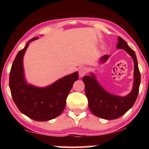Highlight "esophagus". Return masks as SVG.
Wrapping results in <instances>:
<instances>
[{"label":"esophagus","mask_w":149,"mask_h":149,"mask_svg":"<svg viewBox=\"0 0 149 149\" xmlns=\"http://www.w3.org/2000/svg\"><path fill=\"white\" fill-rule=\"evenodd\" d=\"M88 72V68L87 67H81L80 68L79 70V77H84V75L87 74Z\"/></svg>","instance_id":"esophagus-1"}]
</instances>
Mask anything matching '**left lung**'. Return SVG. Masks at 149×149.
Segmentation results:
<instances>
[{"label": "left lung", "instance_id": "left-lung-1", "mask_svg": "<svg viewBox=\"0 0 149 149\" xmlns=\"http://www.w3.org/2000/svg\"><path fill=\"white\" fill-rule=\"evenodd\" d=\"M118 41L117 49L124 50L132 56L134 63V80L132 91L124 97L108 93L99 84L95 75L92 72H90V76L86 75L82 78L91 112L96 116L105 120L117 119L133 107L137 98L141 83V74L134 50L120 37H118ZM110 56V55L107 54L102 56L99 60L100 64L105 63Z\"/></svg>", "mask_w": 149, "mask_h": 149}]
</instances>
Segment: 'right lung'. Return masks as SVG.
I'll return each instance as SVG.
<instances>
[{"mask_svg": "<svg viewBox=\"0 0 149 149\" xmlns=\"http://www.w3.org/2000/svg\"><path fill=\"white\" fill-rule=\"evenodd\" d=\"M19 50L12 64L9 86L12 99L22 114L39 122L50 120L61 114L73 84L79 78L77 72L65 75L47 87H36L27 82L24 69V56L29 42Z\"/></svg>", "mask_w": 149, "mask_h": 149, "instance_id": "add662e5", "label": "right lung"}]
</instances>
